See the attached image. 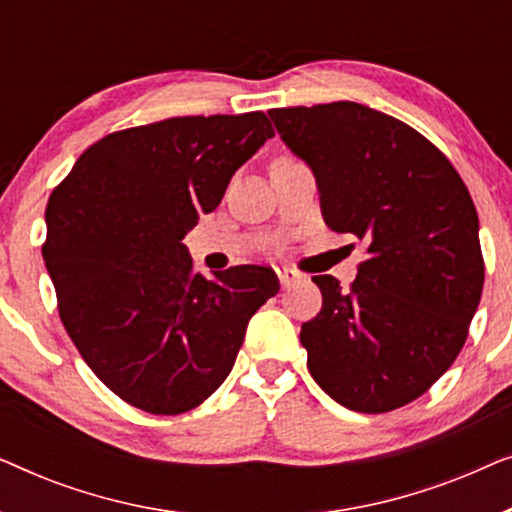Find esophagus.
Wrapping results in <instances>:
<instances>
[{
	"label": "esophagus",
	"instance_id": "obj_1",
	"mask_svg": "<svg viewBox=\"0 0 512 512\" xmlns=\"http://www.w3.org/2000/svg\"><path fill=\"white\" fill-rule=\"evenodd\" d=\"M277 277H279V284L282 286H291L293 282H298L300 275L293 268H286V265H282V268H275Z\"/></svg>",
	"mask_w": 512,
	"mask_h": 512
}]
</instances>
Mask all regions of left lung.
Returning a JSON list of instances; mask_svg holds the SVG:
<instances>
[{
    "instance_id": "left-lung-1",
    "label": "left lung",
    "mask_w": 512,
    "mask_h": 512,
    "mask_svg": "<svg viewBox=\"0 0 512 512\" xmlns=\"http://www.w3.org/2000/svg\"><path fill=\"white\" fill-rule=\"evenodd\" d=\"M268 114L317 179L326 226L368 244L347 291L312 277L324 303L300 328L307 368L349 410L401 408L452 366L480 305L471 193L429 139L382 111L331 102Z\"/></svg>"
}]
</instances>
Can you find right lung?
I'll use <instances>...</instances> for the list:
<instances>
[{"label":"right lung","mask_w":512,"mask_h":512,"mask_svg":"<svg viewBox=\"0 0 512 512\" xmlns=\"http://www.w3.org/2000/svg\"><path fill=\"white\" fill-rule=\"evenodd\" d=\"M270 137L263 111L111 132L48 198L41 251L60 319L125 403L151 415L193 410L233 370L249 319L277 296L270 268L205 279L181 242Z\"/></svg>","instance_id":"obj_1"}]
</instances>
